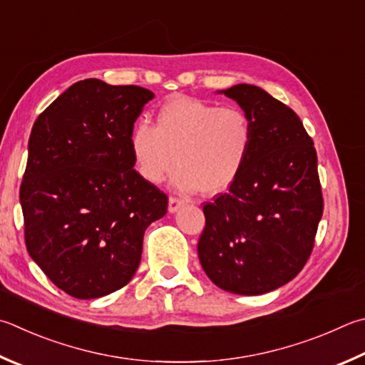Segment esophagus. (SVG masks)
Masks as SVG:
<instances>
[{"mask_svg":"<svg viewBox=\"0 0 365 365\" xmlns=\"http://www.w3.org/2000/svg\"><path fill=\"white\" fill-rule=\"evenodd\" d=\"M185 201L183 200H178V197H169V212L170 214H174L180 207H183Z\"/></svg>","mask_w":365,"mask_h":365,"instance_id":"1","label":"esophagus"}]
</instances>
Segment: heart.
Returning a JSON list of instances; mask_svg holds the SVG:
<instances>
[{
    "label": "heart",
    "mask_w": 365,
    "mask_h": 365,
    "mask_svg": "<svg viewBox=\"0 0 365 365\" xmlns=\"http://www.w3.org/2000/svg\"><path fill=\"white\" fill-rule=\"evenodd\" d=\"M254 145V124L236 107L188 96L164 101L155 113V125L137 123L130 130L129 148L137 174L151 185L161 183L177 163L172 178L180 191L200 190L218 195L233 185L249 161Z\"/></svg>",
    "instance_id": "heart-1"
}]
</instances>
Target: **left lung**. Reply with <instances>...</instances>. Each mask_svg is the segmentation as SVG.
Here are the masks:
<instances>
[{"instance_id":"obj_1","label":"left lung","mask_w":365,"mask_h":365,"mask_svg":"<svg viewBox=\"0 0 365 365\" xmlns=\"http://www.w3.org/2000/svg\"><path fill=\"white\" fill-rule=\"evenodd\" d=\"M254 124L246 168L202 207L197 255L209 279L236 295H262L300 273L313 250L322 193L313 140L292 108L254 84L218 91Z\"/></svg>"}]
</instances>
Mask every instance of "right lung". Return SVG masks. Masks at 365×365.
Masks as SVG:
<instances>
[{
  "label": "right lung",
  "instance_id": "right-lung-1",
  "mask_svg": "<svg viewBox=\"0 0 365 365\" xmlns=\"http://www.w3.org/2000/svg\"><path fill=\"white\" fill-rule=\"evenodd\" d=\"M155 94L91 78L58 96L33 124L21 185L25 244L44 274L75 298L124 287L143 235L168 196L134 169L129 135Z\"/></svg>",
  "mask_w": 365,
  "mask_h": 365
}]
</instances>
